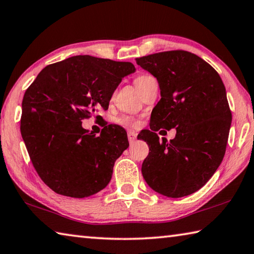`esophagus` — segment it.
<instances>
[{
  "mask_svg": "<svg viewBox=\"0 0 254 254\" xmlns=\"http://www.w3.org/2000/svg\"><path fill=\"white\" fill-rule=\"evenodd\" d=\"M127 139H128V142H130V143L134 142L135 139H136V133L134 131H128L127 132Z\"/></svg>",
  "mask_w": 254,
  "mask_h": 254,
  "instance_id": "34e87169",
  "label": "esophagus"
}]
</instances>
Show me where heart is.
<instances>
[{"instance_id": "b5f03b06", "label": "heart", "mask_w": 254, "mask_h": 254, "mask_svg": "<svg viewBox=\"0 0 254 254\" xmlns=\"http://www.w3.org/2000/svg\"><path fill=\"white\" fill-rule=\"evenodd\" d=\"M154 79L152 76H150V75H146V74H141V75H137L135 79H134V84H135V86L137 87V90L140 91V93L141 92L144 90V87L149 84V83L151 82V81H153ZM120 124H122V126H128V127H134V126H136V123L133 121V120L131 119V118H128V117H122V118H120L119 119V121H118Z\"/></svg>"}]
</instances>
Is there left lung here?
Masks as SVG:
<instances>
[{
    "mask_svg": "<svg viewBox=\"0 0 254 254\" xmlns=\"http://www.w3.org/2000/svg\"><path fill=\"white\" fill-rule=\"evenodd\" d=\"M135 61L156 77L161 90L151 113V131L142 136L150 149L142 163L143 178L165 196L192 194L214 174L227 149L232 114L223 82L209 63L188 51L159 52ZM173 127L175 139L160 141L156 131Z\"/></svg>",
    "mask_w": 254,
    "mask_h": 254,
    "instance_id": "8db88e82",
    "label": "left lung"
}]
</instances>
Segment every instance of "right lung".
<instances>
[{
	"instance_id": "obj_1",
	"label": "right lung",
	"mask_w": 254,
	"mask_h": 254,
	"mask_svg": "<svg viewBox=\"0 0 254 254\" xmlns=\"http://www.w3.org/2000/svg\"><path fill=\"white\" fill-rule=\"evenodd\" d=\"M134 71L131 62L76 55L45 66L26 89L21 134L35 171L55 193L81 199L109 184L114 162L128 146L127 132L111 124L96 136L82 121H102L98 113Z\"/></svg>"
}]
</instances>
